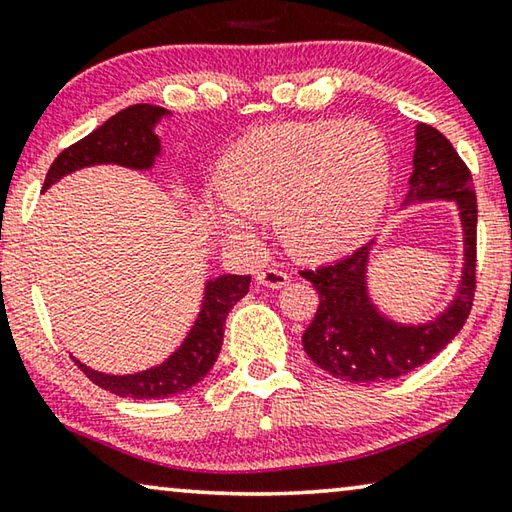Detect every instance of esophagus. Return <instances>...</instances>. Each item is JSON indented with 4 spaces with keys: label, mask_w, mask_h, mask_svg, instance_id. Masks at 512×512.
Here are the masks:
<instances>
[{
    "label": "esophagus",
    "mask_w": 512,
    "mask_h": 512,
    "mask_svg": "<svg viewBox=\"0 0 512 512\" xmlns=\"http://www.w3.org/2000/svg\"><path fill=\"white\" fill-rule=\"evenodd\" d=\"M257 282L259 285L271 287V289H282L289 282V275L280 269H264L257 275Z\"/></svg>",
    "instance_id": "1"
}]
</instances>
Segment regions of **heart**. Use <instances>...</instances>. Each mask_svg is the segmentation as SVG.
Segmentation results:
<instances>
[{"label": "heart", "mask_w": 512, "mask_h": 512, "mask_svg": "<svg viewBox=\"0 0 512 512\" xmlns=\"http://www.w3.org/2000/svg\"><path fill=\"white\" fill-rule=\"evenodd\" d=\"M218 184L207 212L223 237H248L257 218L275 216L296 255L326 257L367 237L383 212L389 154L360 120L266 125L227 150Z\"/></svg>", "instance_id": "b5f03b06"}]
</instances>
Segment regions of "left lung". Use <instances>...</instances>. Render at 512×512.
Instances as JSON below:
<instances>
[{
	"label": "left lung",
	"mask_w": 512,
	"mask_h": 512,
	"mask_svg": "<svg viewBox=\"0 0 512 512\" xmlns=\"http://www.w3.org/2000/svg\"><path fill=\"white\" fill-rule=\"evenodd\" d=\"M453 202L462 230V269L456 294L440 314L405 323L380 310L369 291L376 239L335 264L303 271L321 303L303 348L316 367L348 383L399 378L435 358L465 326L476 289V191L458 152L431 125H415V154L403 207Z\"/></svg>",
	"instance_id": "8db88e82"
}]
</instances>
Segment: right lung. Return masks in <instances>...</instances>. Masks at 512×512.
Segmentation results:
<instances>
[{"label":"right lung","mask_w":512,"mask_h":512,"mask_svg":"<svg viewBox=\"0 0 512 512\" xmlns=\"http://www.w3.org/2000/svg\"><path fill=\"white\" fill-rule=\"evenodd\" d=\"M173 111L157 104H132L107 123L93 129L84 139L63 150L47 170L43 193L63 177L88 166L116 164L132 170H152L164 148L157 134V125ZM250 275H216L205 280L202 300L196 321L186 332L184 342L168 355L164 362L150 369L125 373H104L86 367L75 360L77 367L93 380L97 387L107 389L116 396H132V399H166V396L182 394L202 378L221 353L223 326L227 312L248 294Z\"/></svg>","instance_id":"right-lung-1"}]
</instances>
